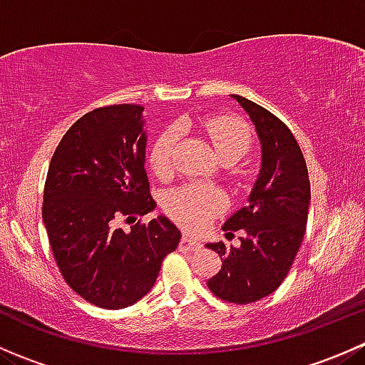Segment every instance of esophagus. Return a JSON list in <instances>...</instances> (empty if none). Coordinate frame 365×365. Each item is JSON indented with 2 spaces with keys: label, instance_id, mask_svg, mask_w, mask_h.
<instances>
[{
  "label": "esophagus",
  "instance_id": "34e87169",
  "mask_svg": "<svg viewBox=\"0 0 365 365\" xmlns=\"http://www.w3.org/2000/svg\"><path fill=\"white\" fill-rule=\"evenodd\" d=\"M178 249H180V251H183V252H194V251H200L201 244H200V242L194 240V238L183 237L182 240H180Z\"/></svg>",
  "mask_w": 365,
  "mask_h": 365
}]
</instances>
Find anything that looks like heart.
<instances>
[{
	"label": "heart",
	"instance_id": "b5f03b06",
	"mask_svg": "<svg viewBox=\"0 0 365 365\" xmlns=\"http://www.w3.org/2000/svg\"><path fill=\"white\" fill-rule=\"evenodd\" d=\"M213 148L224 162H237L252 146L251 128L235 116H213L203 121ZM182 138V127L171 125L155 139L150 150L153 173L164 178L175 169V153ZM226 206V194L217 187L183 185L171 190L164 200V208L185 230H200L215 213Z\"/></svg>",
	"mask_w": 365,
	"mask_h": 365
}]
</instances>
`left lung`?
Segmentation results:
<instances>
[{
	"label": "left lung",
	"instance_id": "1",
	"mask_svg": "<svg viewBox=\"0 0 365 365\" xmlns=\"http://www.w3.org/2000/svg\"><path fill=\"white\" fill-rule=\"evenodd\" d=\"M249 114L261 143V169L247 197L224 222L227 235L242 230L238 247L206 244L222 268L206 284L231 304H251L281 286L300 249L307 224L311 183L302 150L288 127L261 106L231 95Z\"/></svg>",
	"mask_w": 365,
	"mask_h": 365
}]
</instances>
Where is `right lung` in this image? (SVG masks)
I'll return each instance as SVG.
<instances>
[{"mask_svg":"<svg viewBox=\"0 0 365 365\" xmlns=\"http://www.w3.org/2000/svg\"><path fill=\"white\" fill-rule=\"evenodd\" d=\"M143 106L118 104L81 116L58 145L43 189L42 217L61 275L79 297L123 309L153 288L160 264L178 247L168 217L116 227L157 203L145 171Z\"/></svg>","mask_w":365,"mask_h":365,"instance_id":"right-lung-1","label":"right lung"}]
</instances>
